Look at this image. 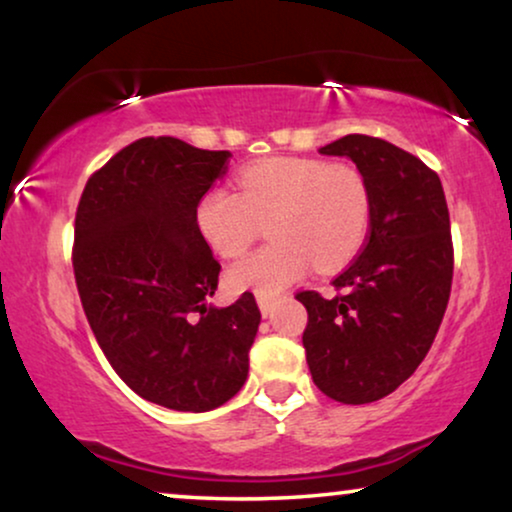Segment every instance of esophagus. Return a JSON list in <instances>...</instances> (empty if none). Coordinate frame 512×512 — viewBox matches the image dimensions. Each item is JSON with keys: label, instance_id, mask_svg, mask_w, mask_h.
<instances>
[{"label": "esophagus", "instance_id": "obj_1", "mask_svg": "<svg viewBox=\"0 0 512 512\" xmlns=\"http://www.w3.org/2000/svg\"><path fill=\"white\" fill-rule=\"evenodd\" d=\"M256 303H258V307H261L263 317H270L272 307H275V298H272V296H263V293H258Z\"/></svg>", "mask_w": 512, "mask_h": 512}]
</instances>
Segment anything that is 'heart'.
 Here are the masks:
<instances>
[{
  "label": "heart",
  "instance_id": "1",
  "mask_svg": "<svg viewBox=\"0 0 512 512\" xmlns=\"http://www.w3.org/2000/svg\"><path fill=\"white\" fill-rule=\"evenodd\" d=\"M268 221L270 244L228 270L237 291L263 296L303 277L310 263L335 270L359 254L370 226V193L347 165L268 158L237 177V193L212 188L195 209L202 240L219 258H237Z\"/></svg>",
  "mask_w": 512,
  "mask_h": 512
}]
</instances>
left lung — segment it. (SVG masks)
I'll use <instances>...</instances> for the list:
<instances>
[{
    "label": "left lung",
    "mask_w": 512,
    "mask_h": 512,
    "mask_svg": "<svg viewBox=\"0 0 512 512\" xmlns=\"http://www.w3.org/2000/svg\"><path fill=\"white\" fill-rule=\"evenodd\" d=\"M345 156L370 193V233L333 279L338 296L300 291L312 380L333 401L373 403L415 373L452 289L450 212L438 174L384 139L347 135L321 146Z\"/></svg>",
    "instance_id": "left-lung-1"
}]
</instances>
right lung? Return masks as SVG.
<instances>
[{
  "label": "right lung",
  "instance_id": "right-lung-1",
  "mask_svg": "<svg viewBox=\"0 0 512 512\" xmlns=\"http://www.w3.org/2000/svg\"><path fill=\"white\" fill-rule=\"evenodd\" d=\"M228 158L177 137L137 139L88 179L76 209L74 277L97 345L135 394L170 410L230 401L261 324L249 291L207 305L221 265L195 209Z\"/></svg>",
  "mask_w": 512,
  "mask_h": 512
}]
</instances>
